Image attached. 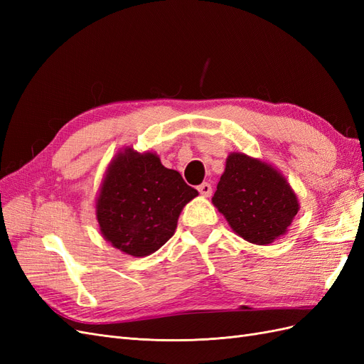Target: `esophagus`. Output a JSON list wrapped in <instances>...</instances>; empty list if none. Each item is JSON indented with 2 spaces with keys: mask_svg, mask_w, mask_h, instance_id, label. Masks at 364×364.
Returning a JSON list of instances; mask_svg holds the SVG:
<instances>
[{
  "mask_svg": "<svg viewBox=\"0 0 364 364\" xmlns=\"http://www.w3.org/2000/svg\"><path fill=\"white\" fill-rule=\"evenodd\" d=\"M197 190H199V193H200L203 197H209V196L213 194V186H211V183H208V182L200 183L199 186H197Z\"/></svg>",
  "mask_w": 364,
  "mask_h": 364,
  "instance_id": "obj_1",
  "label": "esophagus"
}]
</instances>
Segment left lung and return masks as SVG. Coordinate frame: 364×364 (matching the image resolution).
Returning <instances> with one entry per match:
<instances>
[{"instance_id":"left-lung-1","label":"left lung","mask_w":364,"mask_h":364,"mask_svg":"<svg viewBox=\"0 0 364 364\" xmlns=\"http://www.w3.org/2000/svg\"><path fill=\"white\" fill-rule=\"evenodd\" d=\"M213 203L235 232L253 245H270L287 232L299 211L297 197L266 162L230 153Z\"/></svg>"}]
</instances>
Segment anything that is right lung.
<instances>
[{"instance_id": "right-lung-1", "label": "right lung", "mask_w": 364, "mask_h": 364, "mask_svg": "<svg viewBox=\"0 0 364 364\" xmlns=\"http://www.w3.org/2000/svg\"><path fill=\"white\" fill-rule=\"evenodd\" d=\"M199 194L182 176L165 168L155 153L132 149L109 165L97 220L103 237L132 257H147L173 237L182 208Z\"/></svg>"}]
</instances>
